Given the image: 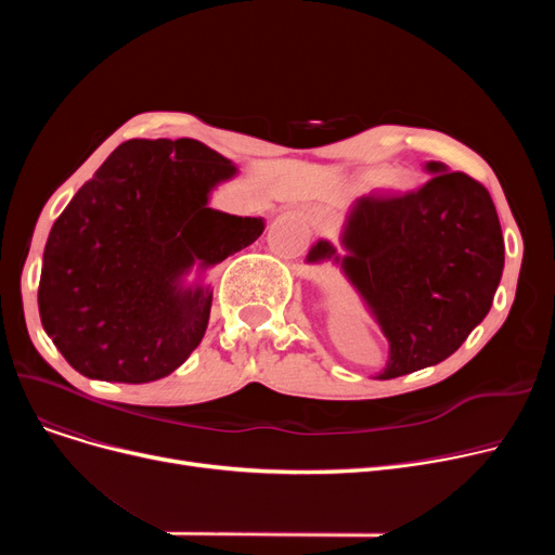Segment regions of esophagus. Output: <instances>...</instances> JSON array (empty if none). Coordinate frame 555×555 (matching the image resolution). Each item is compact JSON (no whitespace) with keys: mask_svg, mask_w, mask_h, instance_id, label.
I'll list each match as a JSON object with an SVG mask.
<instances>
[{"mask_svg":"<svg viewBox=\"0 0 555 555\" xmlns=\"http://www.w3.org/2000/svg\"><path fill=\"white\" fill-rule=\"evenodd\" d=\"M310 224L317 231H328L333 227V216L328 211H317V214L310 216Z\"/></svg>","mask_w":555,"mask_h":555,"instance_id":"34e87169","label":"esophagus"}]
</instances>
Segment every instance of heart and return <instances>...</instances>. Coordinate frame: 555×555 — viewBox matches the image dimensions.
<instances>
[{"mask_svg": "<svg viewBox=\"0 0 555 555\" xmlns=\"http://www.w3.org/2000/svg\"><path fill=\"white\" fill-rule=\"evenodd\" d=\"M380 178H383V172H380ZM385 186L391 189V191H402L404 189V180L400 178V175H389V178L385 180Z\"/></svg>", "mask_w": 555, "mask_h": 555, "instance_id": "heart-1", "label": "heart"}]
</instances>
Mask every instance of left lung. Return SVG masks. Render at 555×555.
Returning <instances> with one entry per match:
<instances>
[{"mask_svg": "<svg viewBox=\"0 0 555 555\" xmlns=\"http://www.w3.org/2000/svg\"><path fill=\"white\" fill-rule=\"evenodd\" d=\"M429 182L398 197H358L339 249L319 238L308 266L333 262L389 341L375 377L450 358L483 322L504 272V238L488 191L465 172L427 162Z\"/></svg>", "mask_w": 555, "mask_h": 555, "instance_id": "left-lung-1", "label": "left lung"}]
</instances>
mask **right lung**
Listing matches in <instances>:
<instances>
[{
	"instance_id": "right-lung-1",
	"label": "right lung",
	"mask_w": 555,
	"mask_h": 555,
	"mask_svg": "<svg viewBox=\"0 0 555 555\" xmlns=\"http://www.w3.org/2000/svg\"><path fill=\"white\" fill-rule=\"evenodd\" d=\"M236 175L202 141L130 139L78 189L49 231L38 289L42 328L78 373L143 385L189 360L211 314L204 276L266 229L211 209Z\"/></svg>"
}]
</instances>
